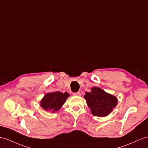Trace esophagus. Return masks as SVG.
<instances>
[{
    "instance_id": "34e87169",
    "label": "esophagus",
    "mask_w": 148,
    "mask_h": 148,
    "mask_svg": "<svg viewBox=\"0 0 148 148\" xmlns=\"http://www.w3.org/2000/svg\"><path fill=\"white\" fill-rule=\"evenodd\" d=\"M73 95L75 96H80L81 95V93L80 92H74L73 93Z\"/></svg>"
}]
</instances>
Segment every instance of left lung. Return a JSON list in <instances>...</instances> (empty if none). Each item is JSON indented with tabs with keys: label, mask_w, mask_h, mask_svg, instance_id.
<instances>
[{
	"label": "left lung",
	"mask_w": 148,
	"mask_h": 148,
	"mask_svg": "<svg viewBox=\"0 0 148 148\" xmlns=\"http://www.w3.org/2000/svg\"><path fill=\"white\" fill-rule=\"evenodd\" d=\"M86 103L95 116L105 117L109 115L117 103L116 97L107 93L99 87H93L91 92L84 95Z\"/></svg>",
	"instance_id": "8db88e82"
}]
</instances>
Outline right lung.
<instances>
[{"instance_id": "right-lung-1", "label": "right lung", "mask_w": 148, "mask_h": 148, "mask_svg": "<svg viewBox=\"0 0 148 148\" xmlns=\"http://www.w3.org/2000/svg\"><path fill=\"white\" fill-rule=\"evenodd\" d=\"M69 96L67 92L63 93L59 91L46 93L41 100V106L45 110L54 113L60 109Z\"/></svg>"}]
</instances>
